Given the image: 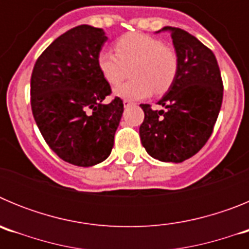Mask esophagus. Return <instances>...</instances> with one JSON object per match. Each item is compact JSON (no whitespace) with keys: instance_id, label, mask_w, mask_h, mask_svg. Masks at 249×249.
Listing matches in <instances>:
<instances>
[{"instance_id":"34e87169","label":"esophagus","mask_w":249,"mask_h":249,"mask_svg":"<svg viewBox=\"0 0 249 249\" xmlns=\"http://www.w3.org/2000/svg\"><path fill=\"white\" fill-rule=\"evenodd\" d=\"M131 105H133V102H132V101L123 100V106H124V107H128V106H131Z\"/></svg>"}]
</instances>
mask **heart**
<instances>
[{"label": "heart", "instance_id": "1", "mask_svg": "<svg viewBox=\"0 0 249 249\" xmlns=\"http://www.w3.org/2000/svg\"><path fill=\"white\" fill-rule=\"evenodd\" d=\"M116 52L102 50L97 56L100 72L109 85L124 80L132 65V80L114 89L124 100H143L153 91L163 93L172 86L178 71V57L173 48L160 38L141 32H128L117 39Z\"/></svg>", "mask_w": 249, "mask_h": 249}]
</instances>
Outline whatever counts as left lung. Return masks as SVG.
I'll use <instances>...</instances> for the list:
<instances>
[{
	"mask_svg": "<svg viewBox=\"0 0 249 249\" xmlns=\"http://www.w3.org/2000/svg\"><path fill=\"white\" fill-rule=\"evenodd\" d=\"M160 31L171 32L178 71L158 101L163 109L141 105L144 120L140 137L151 157L181 163L195 156L212 135L223 100V83L210 48L181 28L167 26Z\"/></svg>",
	"mask_w": 249,
	"mask_h": 249,
	"instance_id": "1",
	"label": "left lung"
}]
</instances>
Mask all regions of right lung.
<instances>
[{
    "instance_id": "obj_1",
    "label": "right lung",
    "mask_w": 249,
    "mask_h": 249,
    "mask_svg": "<svg viewBox=\"0 0 249 249\" xmlns=\"http://www.w3.org/2000/svg\"><path fill=\"white\" fill-rule=\"evenodd\" d=\"M107 36L81 25L56 38L35 63L31 107L50 148L68 163L91 167L111 155L123 102L98 70L97 56Z\"/></svg>"
}]
</instances>
